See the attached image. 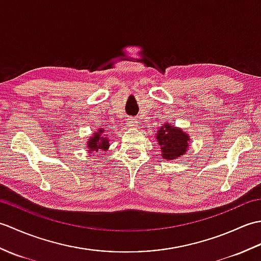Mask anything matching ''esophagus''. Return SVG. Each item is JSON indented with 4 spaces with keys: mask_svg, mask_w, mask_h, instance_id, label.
I'll list each match as a JSON object with an SVG mask.
<instances>
[{
    "mask_svg": "<svg viewBox=\"0 0 261 261\" xmlns=\"http://www.w3.org/2000/svg\"><path fill=\"white\" fill-rule=\"evenodd\" d=\"M137 125H138V121H137V119H134V118L127 119V126L134 127V126H137Z\"/></svg>",
    "mask_w": 261,
    "mask_h": 261,
    "instance_id": "obj_1",
    "label": "esophagus"
}]
</instances>
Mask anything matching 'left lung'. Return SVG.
Segmentation results:
<instances>
[{"mask_svg": "<svg viewBox=\"0 0 261 261\" xmlns=\"http://www.w3.org/2000/svg\"><path fill=\"white\" fill-rule=\"evenodd\" d=\"M154 137L162 149V157L166 160L182 157L190 147L191 138L187 132L170 124V122H166L160 126Z\"/></svg>", "mask_w": 261, "mask_h": 261, "instance_id": "1", "label": "left lung"}]
</instances>
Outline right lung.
I'll use <instances>...</instances> for the list:
<instances>
[{"label": "right lung", "instance_id": "add662e5", "mask_svg": "<svg viewBox=\"0 0 261 261\" xmlns=\"http://www.w3.org/2000/svg\"><path fill=\"white\" fill-rule=\"evenodd\" d=\"M107 130L103 127H99L97 131L93 132V136L90 137V139H87V148L88 153H92L94 151H98L99 149L103 151H107L110 147V141L108 135H105Z\"/></svg>", "mask_w": 261, "mask_h": 261}]
</instances>
